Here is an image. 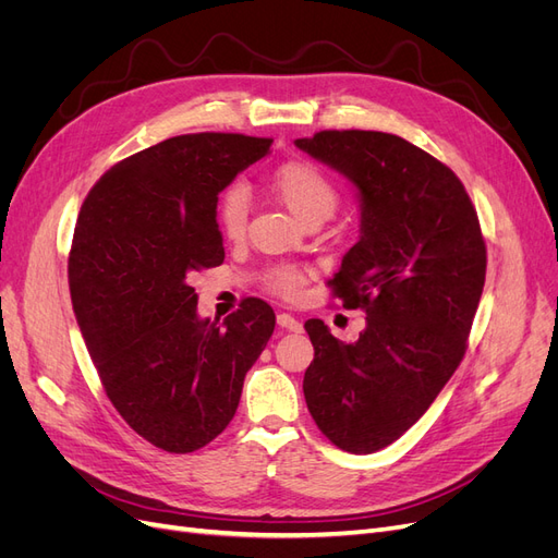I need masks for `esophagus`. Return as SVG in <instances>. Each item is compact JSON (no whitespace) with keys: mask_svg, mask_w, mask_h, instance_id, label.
I'll return each mask as SVG.
<instances>
[{"mask_svg":"<svg viewBox=\"0 0 558 558\" xmlns=\"http://www.w3.org/2000/svg\"><path fill=\"white\" fill-rule=\"evenodd\" d=\"M278 324L282 326V328H287V331H294V333H299L301 331V322L294 317V315H290V313H280L278 315Z\"/></svg>","mask_w":558,"mask_h":558,"instance_id":"esophagus-1","label":"esophagus"}]
</instances>
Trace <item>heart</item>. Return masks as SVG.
<instances>
[{
  "mask_svg": "<svg viewBox=\"0 0 558 558\" xmlns=\"http://www.w3.org/2000/svg\"><path fill=\"white\" fill-rule=\"evenodd\" d=\"M274 197L287 206L299 220L305 225L324 222L331 218L340 204L338 185L328 179L317 165L307 160H290L282 162L268 181ZM216 220L220 234L230 241H239L245 234L247 225V193L241 185L227 189L216 209ZM268 287L282 296H294L303 282V274L292 266L274 268L266 278Z\"/></svg>",
  "mask_w": 558,
  "mask_h": 558,
  "instance_id": "1",
  "label": "heart"
}]
</instances>
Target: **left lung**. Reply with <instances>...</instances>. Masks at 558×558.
Returning <instances> with one entry per match:
<instances>
[{
  "label": "left lung",
  "mask_w": 558,
  "mask_h": 558,
  "mask_svg": "<svg viewBox=\"0 0 558 558\" xmlns=\"http://www.w3.org/2000/svg\"><path fill=\"white\" fill-rule=\"evenodd\" d=\"M296 147L361 195V236L328 280L365 331L340 342L322 319L303 393L322 435L367 456L400 439L441 393L466 352L487 247L478 214L448 165L398 135L319 131Z\"/></svg>",
  "instance_id": "8db88e82"
}]
</instances>
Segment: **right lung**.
I'll use <instances>...</instances> for the list:
<instances>
[{
  "mask_svg": "<svg viewBox=\"0 0 558 558\" xmlns=\"http://www.w3.org/2000/svg\"><path fill=\"white\" fill-rule=\"evenodd\" d=\"M271 142L162 140L112 165L82 202L69 255L75 319L110 402L160 450H199L230 425L276 328L262 299L241 301L222 324L199 319L191 284L225 259L218 193Z\"/></svg>",
  "mask_w": 558,
  "mask_h": 558,
  "instance_id": "1",
  "label": "right lung"
}]
</instances>
